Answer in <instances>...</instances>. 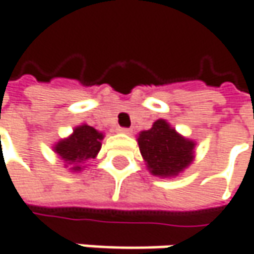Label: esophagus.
Segmentation results:
<instances>
[{"mask_svg": "<svg viewBox=\"0 0 254 254\" xmlns=\"http://www.w3.org/2000/svg\"><path fill=\"white\" fill-rule=\"evenodd\" d=\"M116 130H118V132H121V133H130V129H129V127H119Z\"/></svg>", "mask_w": 254, "mask_h": 254, "instance_id": "1", "label": "esophagus"}]
</instances>
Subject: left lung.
Wrapping results in <instances>:
<instances>
[{
	"label": "left lung",
	"mask_w": 254,
	"mask_h": 254,
	"mask_svg": "<svg viewBox=\"0 0 254 254\" xmlns=\"http://www.w3.org/2000/svg\"><path fill=\"white\" fill-rule=\"evenodd\" d=\"M138 145L149 171L156 176H175L193 160L194 143L176 133L163 119L139 133Z\"/></svg>",
	"instance_id": "left-lung-1"
}]
</instances>
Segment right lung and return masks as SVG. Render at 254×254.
Wrapping results in <instances>:
<instances>
[{"instance_id":"1","label":"right lung","mask_w":254,"mask_h":254,"mask_svg":"<svg viewBox=\"0 0 254 254\" xmlns=\"http://www.w3.org/2000/svg\"><path fill=\"white\" fill-rule=\"evenodd\" d=\"M102 133L89 125H81L75 127L69 138L64 139L55 145V152L72 166V171H79L81 163L94 159L101 149Z\"/></svg>"}]
</instances>
